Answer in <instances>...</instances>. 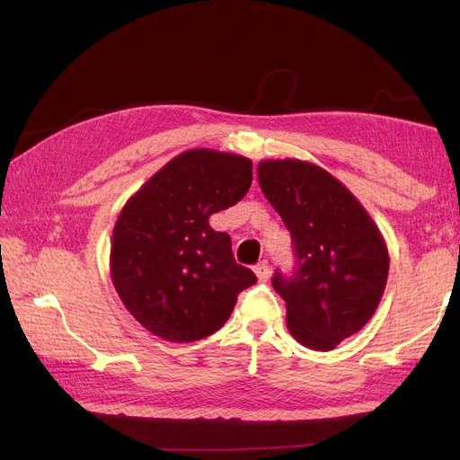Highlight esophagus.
Listing matches in <instances>:
<instances>
[{"label":"esophagus","instance_id":"obj_1","mask_svg":"<svg viewBox=\"0 0 460 460\" xmlns=\"http://www.w3.org/2000/svg\"><path fill=\"white\" fill-rule=\"evenodd\" d=\"M255 274L259 278V282H267L270 278V264L269 261H261L259 264H255Z\"/></svg>","mask_w":460,"mask_h":460}]
</instances>
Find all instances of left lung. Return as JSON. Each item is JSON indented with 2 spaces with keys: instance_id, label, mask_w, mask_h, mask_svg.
I'll return each instance as SVG.
<instances>
[{
  "instance_id": "obj_1",
  "label": "left lung",
  "mask_w": 460,
  "mask_h": 460,
  "mask_svg": "<svg viewBox=\"0 0 460 460\" xmlns=\"http://www.w3.org/2000/svg\"><path fill=\"white\" fill-rule=\"evenodd\" d=\"M257 178L297 257L294 274L272 278L286 301L288 330L309 349L332 351L378 309L389 272L382 232L353 193L318 164L269 159L259 163Z\"/></svg>"
}]
</instances>
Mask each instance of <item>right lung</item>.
<instances>
[{"mask_svg": "<svg viewBox=\"0 0 460 460\" xmlns=\"http://www.w3.org/2000/svg\"><path fill=\"white\" fill-rule=\"evenodd\" d=\"M252 159L190 149L166 163L122 207L111 242V280L128 313L153 336L188 343L230 318L257 276L235 262L226 232L208 217L252 186Z\"/></svg>", "mask_w": 460, "mask_h": 460, "instance_id": "1", "label": "right lung"}]
</instances>
